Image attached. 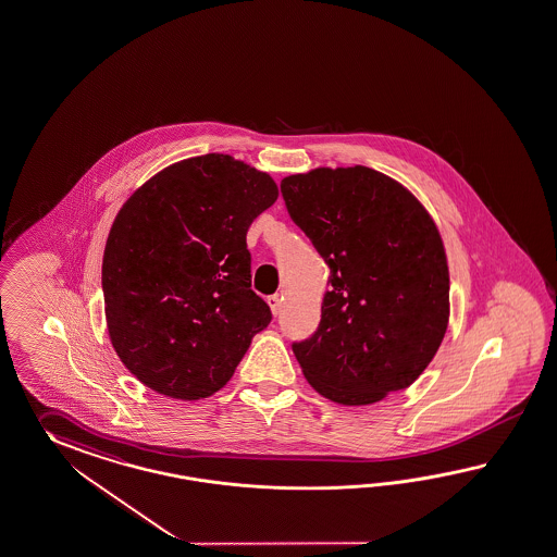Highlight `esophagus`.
<instances>
[{
  "label": "esophagus",
  "instance_id": "obj_1",
  "mask_svg": "<svg viewBox=\"0 0 557 557\" xmlns=\"http://www.w3.org/2000/svg\"><path fill=\"white\" fill-rule=\"evenodd\" d=\"M268 304H270V308H272L273 315H277L280 310H282V299H280L277 294H275V296H270V298H268Z\"/></svg>",
  "mask_w": 557,
  "mask_h": 557
}]
</instances>
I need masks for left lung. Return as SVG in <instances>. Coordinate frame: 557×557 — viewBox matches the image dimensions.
<instances>
[{
  "mask_svg": "<svg viewBox=\"0 0 557 557\" xmlns=\"http://www.w3.org/2000/svg\"><path fill=\"white\" fill-rule=\"evenodd\" d=\"M282 195L330 268L320 326L292 346L304 376L344 407L408 388L448 326L447 253L431 213L362 164L289 175Z\"/></svg>",
  "mask_w": 557,
  "mask_h": 557,
  "instance_id": "8db88e82",
  "label": "left lung"
}]
</instances>
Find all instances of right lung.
<instances>
[{
  "label": "right lung",
  "mask_w": 557,
  "mask_h": 557,
  "mask_svg": "<svg viewBox=\"0 0 557 557\" xmlns=\"http://www.w3.org/2000/svg\"><path fill=\"white\" fill-rule=\"evenodd\" d=\"M277 185L230 154L169 164L126 199L102 258L112 348L154 393L199 400L272 322L251 289L247 230Z\"/></svg>",
  "instance_id": "right-lung-1"
}]
</instances>
